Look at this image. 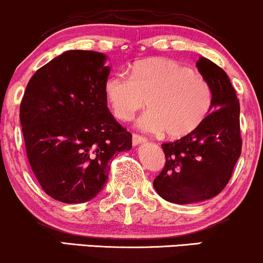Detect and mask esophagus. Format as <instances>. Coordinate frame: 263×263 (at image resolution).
<instances>
[{
  "mask_svg": "<svg viewBox=\"0 0 263 263\" xmlns=\"http://www.w3.org/2000/svg\"><path fill=\"white\" fill-rule=\"evenodd\" d=\"M145 141H146V139H145L144 137H141V135L133 134V145H134V146H138V145L144 144Z\"/></svg>",
  "mask_w": 263,
  "mask_h": 263,
  "instance_id": "esophagus-1",
  "label": "esophagus"
}]
</instances>
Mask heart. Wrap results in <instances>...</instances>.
<instances>
[{"label": "heart", "instance_id": "obj_1", "mask_svg": "<svg viewBox=\"0 0 263 263\" xmlns=\"http://www.w3.org/2000/svg\"><path fill=\"white\" fill-rule=\"evenodd\" d=\"M106 93L120 120H129L146 104L149 110L138 119V126L144 132H162L168 138L194 130L212 104L211 86L202 76L162 58L137 63L130 77H109Z\"/></svg>", "mask_w": 263, "mask_h": 263}]
</instances>
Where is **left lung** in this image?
<instances>
[{"mask_svg": "<svg viewBox=\"0 0 263 263\" xmlns=\"http://www.w3.org/2000/svg\"><path fill=\"white\" fill-rule=\"evenodd\" d=\"M196 65L211 86V113L186 137L161 145L166 163L154 180L159 196L175 204L203 202L220 193L241 154L240 103L229 77L206 58L200 57Z\"/></svg>", "mask_w": 263, "mask_h": 263, "instance_id": "obj_1", "label": "left lung"}]
</instances>
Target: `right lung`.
<instances>
[{"label":"right lung","instance_id":"1","mask_svg":"<svg viewBox=\"0 0 263 263\" xmlns=\"http://www.w3.org/2000/svg\"><path fill=\"white\" fill-rule=\"evenodd\" d=\"M107 57L69 50L36 71L21 102L28 161L59 202H88L103 190L110 159L132 149V134L107 107Z\"/></svg>","mask_w":263,"mask_h":263}]
</instances>
